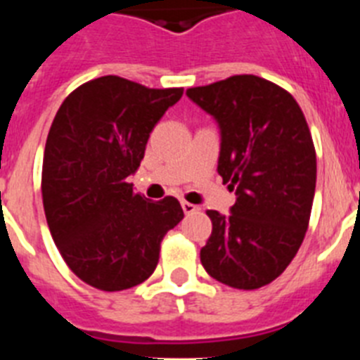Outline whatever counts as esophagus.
I'll list each match as a JSON object with an SVG mask.
<instances>
[{"instance_id":"esophagus-1","label":"esophagus","mask_w":360,"mask_h":360,"mask_svg":"<svg viewBox=\"0 0 360 360\" xmlns=\"http://www.w3.org/2000/svg\"><path fill=\"white\" fill-rule=\"evenodd\" d=\"M182 209H184V212H186V214H193V212H196L198 211V205H195V203H191V202H186V200H184L182 202Z\"/></svg>"}]
</instances>
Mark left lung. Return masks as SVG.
<instances>
[{"label": "left lung", "instance_id": "left-lung-1", "mask_svg": "<svg viewBox=\"0 0 360 360\" xmlns=\"http://www.w3.org/2000/svg\"><path fill=\"white\" fill-rule=\"evenodd\" d=\"M186 94L218 122V173L236 191L231 214L207 211L212 232L200 259L216 281L256 290L285 272L307 234L317 176L307 119L287 90L257 75Z\"/></svg>", "mask_w": 360, "mask_h": 360}]
</instances>
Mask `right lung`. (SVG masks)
Returning <instances> with one entry per match:
<instances>
[{"instance_id":"obj_1","label":"right lung","mask_w":360,"mask_h":360,"mask_svg":"<svg viewBox=\"0 0 360 360\" xmlns=\"http://www.w3.org/2000/svg\"><path fill=\"white\" fill-rule=\"evenodd\" d=\"M182 94L104 75L57 110L41 174L44 214L66 265L90 287L119 292L144 283L164 236L184 218L176 198L149 202L128 182L149 133Z\"/></svg>"}]
</instances>
